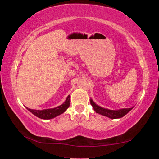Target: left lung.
Returning <instances> with one entry per match:
<instances>
[{
	"label": "left lung",
	"mask_w": 159,
	"mask_h": 159,
	"mask_svg": "<svg viewBox=\"0 0 159 159\" xmlns=\"http://www.w3.org/2000/svg\"><path fill=\"white\" fill-rule=\"evenodd\" d=\"M90 104L91 105L93 106V109L95 111L98 113V114L103 115L104 116L109 117L110 118H121L123 116H124L125 114H127L130 111V110L133 108H128V109H119V110H110V109H104L102 108L94 102L92 99H90Z\"/></svg>",
	"instance_id": "8db88e82"
}]
</instances>
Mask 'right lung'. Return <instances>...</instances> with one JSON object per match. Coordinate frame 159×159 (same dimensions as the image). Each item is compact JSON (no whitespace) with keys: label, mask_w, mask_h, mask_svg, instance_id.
<instances>
[{"label":"right lung","mask_w":159,"mask_h":159,"mask_svg":"<svg viewBox=\"0 0 159 159\" xmlns=\"http://www.w3.org/2000/svg\"><path fill=\"white\" fill-rule=\"evenodd\" d=\"M70 105V95H68L66 101L61 104V105L59 106L56 108L54 109H43V110H35V109H31L26 107L29 111L31 112L32 114H34L36 116L39 117L42 119H51L57 116L60 115L66 111L67 108Z\"/></svg>","instance_id":"obj_1"}]
</instances>
